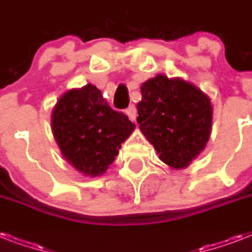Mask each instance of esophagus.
<instances>
[{"label": "esophagus", "instance_id": "1", "mask_svg": "<svg viewBox=\"0 0 252 252\" xmlns=\"http://www.w3.org/2000/svg\"><path fill=\"white\" fill-rule=\"evenodd\" d=\"M126 114L132 122H134V120H136V116H137V110H136V107L134 106H129L126 110Z\"/></svg>", "mask_w": 252, "mask_h": 252}]
</instances>
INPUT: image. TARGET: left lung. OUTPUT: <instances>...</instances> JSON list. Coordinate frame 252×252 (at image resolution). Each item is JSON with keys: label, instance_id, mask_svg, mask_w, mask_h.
<instances>
[{"label": "left lung", "instance_id": "obj_1", "mask_svg": "<svg viewBox=\"0 0 252 252\" xmlns=\"http://www.w3.org/2000/svg\"><path fill=\"white\" fill-rule=\"evenodd\" d=\"M137 103L140 130L172 168L187 167L207 145L213 107L199 87L182 78L158 74L141 86Z\"/></svg>", "mask_w": 252, "mask_h": 252}]
</instances>
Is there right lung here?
Segmentation results:
<instances>
[{"label": "right lung", "mask_w": 252, "mask_h": 252, "mask_svg": "<svg viewBox=\"0 0 252 252\" xmlns=\"http://www.w3.org/2000/svg\"><path fill=\"white\" fill-rule=\"evenodd\" d=\"M134 126L126 115L112 110L91 84L66 91L51 115L53 137L63 157L91 178L107 171Z\"/></svg>", "instance_id": "add662e5"}]
</instances>
